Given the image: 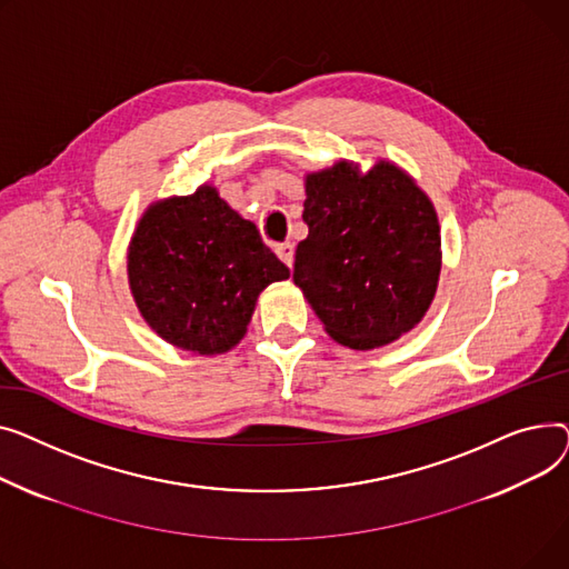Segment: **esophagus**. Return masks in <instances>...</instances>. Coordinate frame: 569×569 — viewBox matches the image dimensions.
Here are the masks:
<instances>
[{
  "mask_svg": "<svg viewBox=\"0 0 569 569\" xmlns=\"http://www.w3.org/2000/svg\"><path fill=\"white\" fill-rule=\"evenodd\" d=\"M276 254L291 269V266H293V246L289 241L287 243H278L276 246Z\"/></svg>",
  "mask_w": 569,
  "mask_h": 569,
  "instance_id": "esophagus-1",
  "label": "esophagus"
}]
</instances>
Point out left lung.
<instances>
[{
  "instance_id": "obj_1",
  "label": "left lung",
  "mask_w": 569,
  "mask_h": 569,
  "mask_svg": "<svg viewBox=\"0 0 569 569\" xmlns=\"http://www.w3.org/2000/svg\"><path fill=\"white\" fill-rule=\"evenodd\" d=\"M303 220L293 282L332 340L370 351L422 321L441 276V224L407 170L379 158L362 172L340 158L308 172Z\"/></svg>"
}]
</instances>
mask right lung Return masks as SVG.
<instances>
[{
	"label": "right lung",
	"instance_id": "right-lung-1",
	"mask_svg": "<svg viewBox=\"0 0 569 569\" xmlns=\"http://www.w3.org/2000/svg\"><path fill=\"white\" fill-rule=\"evenodd\" d=\"M126 271L132 300L156 336L199 356L237 347L259 293L289 278L254 222L211 183L147 207L128 243Z\"/></svg>",
	"mask_w": 569,
	"mask_h": 569
}]
</instances>
